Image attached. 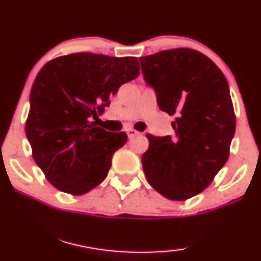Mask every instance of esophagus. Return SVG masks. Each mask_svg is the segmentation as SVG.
Wrapping results in <instances>:
<instances>
[{"mask_svg":"<svg viewBox=\"0 0 261 261\" xmlns=\"http://www.w3.org/2000/svg\"><path fill=\"white\" fill-rule=\"evenodd\" d=\"M126 133L128 135V138H133V137H135V135L139 134L137 130L133 129V128H128V129H126Z\"/></svg>","mask_w":261,"mask_h":261,"instance_id":"1","label":"esophagus"}]
</instances>
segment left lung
<instances>
[{"instance_id": "left-lung-1", "label": "left lung", "mask_w": 261, "mask_h": 261, "mask_svg": "<svg viewBox=\"0 0 261 261\" xmlns=\"http://www.w3.org/2000/svg\"><path fill=\"white\" fill-rule=\"evenodd\" d=\"M139 60L160 109L176 116L174 137L146 135L144 172L163 197L186 200L204 191L228 161L236 127L228 81L197 50H165Z\"/></svg>"}]
</instances>
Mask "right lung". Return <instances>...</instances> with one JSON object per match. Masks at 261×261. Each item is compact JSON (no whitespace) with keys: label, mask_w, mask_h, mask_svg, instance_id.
Wrapping results in <instances>:
<instances>
[{"label":"right lung","mask_w":261,"mask_h":261,"mask_svg":"<svg viewBox=\"0 0 261 261\" xmlns=\"http://www.w3.org/2000/svg\"><path fill=\"white\" fill-rule=\"evenodd\" d=\"M139 74L135 57L90 53L57 57L40 69L30 94L25 132L33 160L54 187L81 195L107 177L127 134L107 132L92 118Z\"/></svg>","instance_id":"1"}]
</instances>
